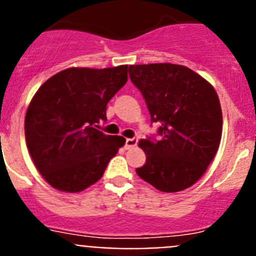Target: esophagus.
Returning <instances> with one entry per match:
<instances>
[{
    "label": "esophagus",
    "instance_id": "obj_1",
    "mask_svg": "<svg viewBox=\"0 0 256 256\" xmlns=\"http://www.w3.org/2000/svg\"><path fill=\"white\" fill-rule=\"evenodd\" d=\"M137 144H138V138H137V137H132V138H126V148H134V146Z\"/></svg>",
    "mask_w": 256,
    "mask_h": 256
}]
</instances>
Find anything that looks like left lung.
Instances as JSON below:
<instances>
[{
	"instance_id": "obj_1",
	"label": "left lung",
	"mask_w": 256,
	"mask_h": 256,
	"mask_svg": "<svg viewBox=\"0 0 256 256\" xmlns=\"http://www.w3.org/2000/svg\"><path fill=\"white\" fill-rule=\"evenodd\" d=\"M128 72L148 105L151 123L159 124L156 136L140 142L146 162L136 172L159 191L188 188L218 151L223 122L218 94L182 65H130Z\"/></svg>"
}]
</instances>
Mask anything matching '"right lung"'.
Here are the masks:
<instances>
[{
	"instance_id": "add662e5",
	"label": "right lung",
	"mask_w": 256,
	"mask_h": 256,
	"mask_svg": "<svg viewBox=\"0 0 256 256\" xmlns=\"http://www.w3.org/2000/svg\"><path fill=\"white\" fill-rule=\"evenodd\" d=\"M126 65L70 68L46 80L26 115V140L36 168L54 188L79 192L102 177L126 144L101 132L106 105L126 83Z\"/></svg>"
}]
</instances>
